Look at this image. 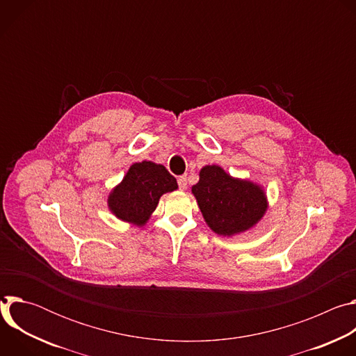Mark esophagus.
<instances>
[{
  "label": "esophagus",
  "mask_w": 356,
  "mask_h": 356,
  "mask_svg": "<svg viewBox=\"0 0 356 356\" xmlns=\"http://www.w3.org/2000/svg\"><path fill=\"white\" fill-rule=\"evenodd\" d=\"M177 183H179L180 190H186L187 188V176H180L177 179Z\"/></svg>",
  "instance_id": "esophagus-1"
}]
</instances>
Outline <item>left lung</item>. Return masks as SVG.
<instances>
[{
	"mask_svg": "<svg viewBox=\"0 0 356 356\" xmlns=\"http://www.w3.org/2000/svg\"><path fill=\"white\" fill-rule=\"evenodd\" d=\"M191 187L206 224L220 236H234L255 227L269 209L265 188L249 179L234 177L218 165L200 170Z\"/></svg>",
	"mask_w": 356,
	"mask_h": 356,
	"instance_id": "1",
	"label": "left lung"
}]
</instances>
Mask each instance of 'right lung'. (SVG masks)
I'll return each instance as SVG.
<instances>
[{
    "mask_svg": "<svg viewBox=\"0 0 356 356\" xmlns=\"http://www.w3.org/2000/svg\"><path fill=\"white\" fill-rule=\"evenodd\" d=\"M177 188L176 179L163 165L142 161L131 165L124 179L110 191L108 210L124 222L145 227L159 198Z\"/></svg>",
    "mask_w": 356,
    "mask_h": 356,
    "instance_id": "1",
    "label": "right lung"
}]
</instances>
